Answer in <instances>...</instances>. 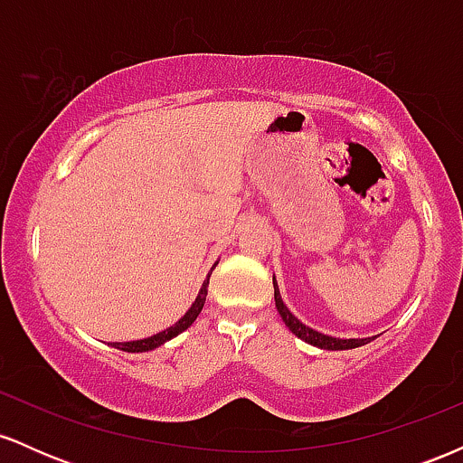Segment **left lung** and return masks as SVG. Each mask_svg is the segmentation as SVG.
<instances>
[{
  "label": "left lung",
  "mask_w": 463,
  "mask_h": 463,
  "mask_svg": "<svg viewBox=\"0 0 463 463\" xmlns=\"http://www.w3.org/2000/svg\"><path fill=\"white\" fill-rule=\"evenodd\" d=\"M274 302H276V309H279L280 317H283V322L289 326V331L296 335V337H300L302 342L311 344V346H317V348H324V350H348V348H359L364 346V344L372 342L374 337H368V339H337V337H328V335H322L317 331H313V328L305 326L298 317L291 316L289 309L283 305V300H280V294H279V287H276V280H274Z\"/></svg>",
  "instance_id": "obj_1"
}]
</instances>
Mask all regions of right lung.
<instances>
[{"instance_id": "add662e5", "label": "right lung", "mask_w": 463, "mask_h": 463, "mask_svg": "<svg viewBox=\"0 0 463 463\" xmlns=\"http://www.w3.org/2000/svg\"><path fill=\"white\" fill-rule=\"evenodd\" d=\"M215 265H217V263H215ZM215 265H213V268H215ZM211 272H213V269H211ZM209 276H211V274H209ZM209 276H206L204 285H202V289H200L198 298H195L194 305H191V309H189L187 313H184V316L180 317V320H178L176 324H174V326H169L167 331H161V333L152 335V337L137 339V342H115L113 346H115V348H119V350H126V353H146V350H154V348H158V346H161V344L169 342V339L176 337V335H180L183 331H187V328L191 326V324L195 322V317L200 316L202 307H204L206 291H209Z\"/></svg>"}]
</instances>
